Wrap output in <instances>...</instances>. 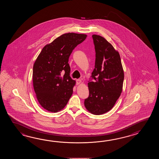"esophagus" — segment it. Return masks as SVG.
I'll list each match as a JSON object with an SVG mask.
<instances>
[{
	"mask_svg": "<svg viewBox=\"0 0 159 159\" xmlns=\"http://www.w3.org/2000/svg\"><path fill=\"white\" fill-rule=\"evenodd\" d=\"M81 83H82V81H81V80H77V81H76L77 84H81Z\"/></svg>",
	"mask_w": 159,
	"mask_h": 159,
	"instance_id": "esophagus-1",
	"label": "esophagus"
}]
</instances>
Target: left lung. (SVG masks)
<instances>
[{
  "label": "left lung",
  "instance_id": "obj_1",
  "mask_svg": "<svg viewBox=\"0 0 159 159\" xmlns=\"http://www.w3.org/2000/svg\"><path fill=\"white\" fill-rule=\"evenodd\" d=\"M95 50V68L89 81V96L84 99L88 111L102 115L111 109L121 94L124 71L118 52L101 36H92Z\"/></svg>",
  "mask_w": 159,
  "mask_h": 159
}]
</instances>
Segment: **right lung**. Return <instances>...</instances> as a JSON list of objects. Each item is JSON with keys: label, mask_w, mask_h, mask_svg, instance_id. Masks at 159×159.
Segmentation results:
<instances>
[{"label": "right lung", "mask_w": 159, "mask_h": 159, "mask_svg": "<svg viewBox=\"0 0 159 159\" xmlns=\"http://www.w3.org/2000/svg\"><path fill=\"white\" fill-rule=\"evenodd\" d=\"M86 37L85 34H63L46 45L34 62V90L40 105L48 111H61L71 97L75 81L70 77L69 58Z\"/></svg>", "instance_id": "obj_1"}]
</instances>
